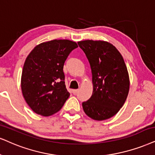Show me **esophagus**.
<instances>
[{
	"label": "esophagus",
	"instance_id": "34e87169",
	"mask_svg": "<svg viewBox=\"0 0 155 155\" xmlns=\"http://www.w3.org/2000/svg\"><path fill=\"white\" fill-rule=\"evenodd\" d=\"M78 91H79V89H74L73 91H72V93H73L74 95H76V94H77Z\"/></svg>",
	"mask_w": 155,
	"mask_h": 155
}]
</instances>
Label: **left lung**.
<instances>
[{
  "mask_svg": "<svg viewBox=\"0 0 155 155\" xmlns=\"http://www.w3.org/2000/svg\"><path fill=\"white\" fill-rule=\"evenodd\" d=\"M78 44L89 60L93 82L91 98L82 103L84 112L94 120L111 118L124 105L130 89L124 58L107 41L87 40Z\"/></svg>",
  "mask_w": 155,
  "mask_h": 155,
  "instance_id": "1",
  "label": "left lung"
}]
</instances>
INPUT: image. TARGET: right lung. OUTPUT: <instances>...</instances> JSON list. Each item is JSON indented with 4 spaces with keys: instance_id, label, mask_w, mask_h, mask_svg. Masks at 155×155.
I'll use <instances>...</instances> for the list:
<instances>
[{
    "instance_id": "1",
    "label": "right lung",
    "mask_w": 155,
    "mask_h": 155,
    "mask_svg": "<svg viewBox=\"0 0 155 155\" xmlns=\"http://www.w3.org/2000/svg\"><path fill=\"white\" fill-rule=\"evenodd\" d=\"M76 42L53 40L31 51L23 65L21 89L25 101L38 114L51 116L58 112L69 97L63 71L65 61Z\"/></svg>"
}]
</instances>
